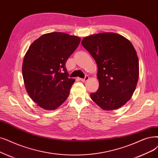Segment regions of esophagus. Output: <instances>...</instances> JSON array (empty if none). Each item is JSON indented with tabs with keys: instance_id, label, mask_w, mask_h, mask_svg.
<instances>
[{
	"instance_id": "34e87169",
	"label": "esophagus",
	"mask_w": 158,
	"mask_h": 158,
	"mask_svg": "<svg viewBox=\"0 0 158 158\" xmlns=\"http://www.w3.org/2000/svg\"><path fill=\"white\" fill-rule=\"evenodd\" d=\"M80 80H81V81H83V82H86V81H87L89 80V77L88 76V75H86V76L84 79H80Z\"/></svg>"
}]
</instances>
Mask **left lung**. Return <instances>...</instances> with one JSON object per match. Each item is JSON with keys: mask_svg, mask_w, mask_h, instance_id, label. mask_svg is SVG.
Instances as JSON below:
<instances>
[{"mask_svg": "<svg viewBox=\"0 0 158 158\" xmlns=\"http://www.w3.org/2000/svg\"><path fill=\"white\" fill-rule=\"evenodd\" d=\"M82 45L97 63L99 86L91 99L104 110L123 106L131 99L139 78V60L129 40L115 33L85 37Z\"/></svg>", "mask_w": 158, "mask_h": 158, "instance_id": "left-lung-1", "label": "left lung"}]
</instances>
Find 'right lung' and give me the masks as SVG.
Instances as JSON below:
<instances>
[{
	"label": "right lung",
	"instance_id": "right-lung-1",
	"mask_svg": "<svg viewBox=\"0 0 158 158\" xmlns=\"http://www.w3.org/2000/svg\"><path fill=\"white\" fill-rule=\"evenodd\" d=\"M80 41L77 36L52 32L36 39L26 52L22 68L26 92L45 110L57 109L69 95L75 79L68 77L65 64Z\"/></svg>",
	"mask_w": 158,
	"mask_h": 158
}]
</instances>
